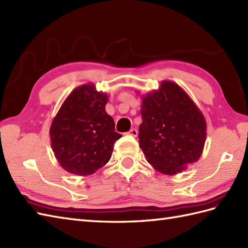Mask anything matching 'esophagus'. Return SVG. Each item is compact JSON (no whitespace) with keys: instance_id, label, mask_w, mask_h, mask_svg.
<instances>
[{"instance_id":"esophagus-1","label":"esophagus","mask_w":248,"mask_h":248,"mask_svg":"<svg viewBox=\"0 0 248 248\" xmlns=\"http://www.w3.org/2000/svg\"><path fill=\"white\" fill-rule=\"evenodd\" d=\"M138 130L136 129H131L129 132H128V134L129 135H131V136H133V138H136V136H138Z\"/></svg>"}]
</instances>
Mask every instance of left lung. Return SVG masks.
I'll list each match as a JSON object with an SVG mask.
<instances>
[{
  "mask_svg": "<svg viewBox=\"0 0 248 248\" xmlns=\"http://www.w3.org/2000/svg\"><path fill=\"white\" fill-rule=\"evenodd\" d=\"M140 147L147 162L165 175H176L202 155L207 124L197 105L171 81L141 98Z\"/></svg>",
  "mask_w": 248,
  "mask_h": 248,
  "instance_id": "8db88e82",
  "label": "left lung"
}]
</instances>
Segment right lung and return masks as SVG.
<instances>
[{
	"mask_svg": "<svg viewBox=\"0 0 248 248\" xmlns=\"http://www.w3.org/2000/svg\"><path fill=\"white\" fill-rule=\"evenodd\" d=\"M108 101L93 84H84L73 89L52 120L51 147L66 171L88 176L109 161L121 135L105 112Z\"/></svg>",
	"mask_w": 248,
	"mask_h": 248,
	"instance_id": "obj_1",
	"label": "right lung"
}]
</instances>
